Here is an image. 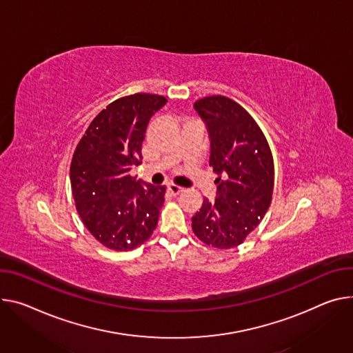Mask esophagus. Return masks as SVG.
Wrapping results in <instances>:
<instances>
[{"label": "esophagus", "instance_id": "34e87169", "mask_svg": "<svg viewBox=\"0 0 353 353\" xmlns=\"http://www.w3.org/2000/svg\"><path fill=\"white\" fill-rule=\"evenodd\" d=\"M168 190H169V193L173 194V196H177V194H180L181 191H183V188L179 187V185H176V184H169V185H168Z\"/></svg>", "mask_w": 353, "mask_h": 353}]
</instances>
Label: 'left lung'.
<instances>
[{
	"label": "left lung",
	"instance_id": "1",
	"mask_svg": "<svg viewBox=\"0 0 353 353\" xmlns=\"http://www.w3.org/2000/svg\"><path fill=\"white\" fill-rule=\"evenodd\" d=\"M211 139L210 166L216 199H204L191 218L196 236L208 246L231 249L259 225L274 187L273 156L259 125L234 100L210 95L194 103Z\"/></svg>",
	"mask_w": 353,
	"mask_h": 353
}]
</instances>
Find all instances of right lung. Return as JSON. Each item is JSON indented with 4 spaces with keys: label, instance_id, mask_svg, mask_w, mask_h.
Returning <instances> with one entry per match:
<instances>
[{
    "label": "right lung",
    "instance_id": "right-lung-1",
    "mask_svg": "<svg viewBox=\"0 0 353 353\" xmlns=\"http://www.w3.org/2000/svg\"><path fill=\"white\" fill-rule=\"evenodd\" d=\"M168 100L137 92L118 99L95 117L80 139L70 165L77 212L101 245L132 250L153 234L166 187L130 174L142 162V142L152 115Z\"/></svg>",
    "mask_w": 353,
    "mask_h": 353
}]
</instances>
